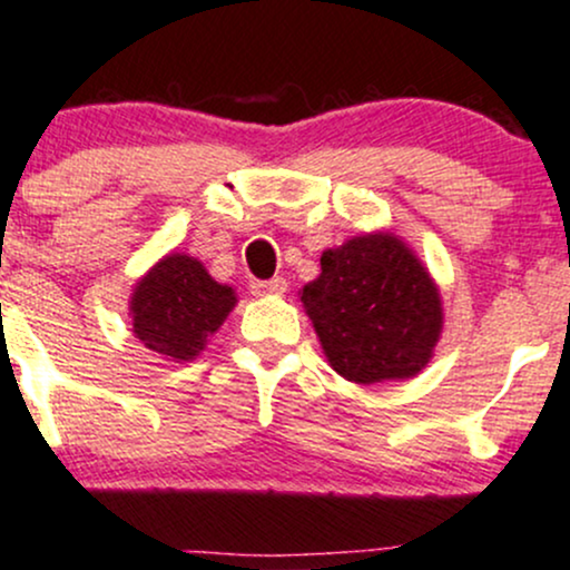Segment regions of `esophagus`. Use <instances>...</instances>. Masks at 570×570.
Segmentation results:
<instances>
[{
  "label": "esophagus",
  "mask_w": 570,
  "mask_h": 570,
  "mask_svg": "<svg viewBox=\"0 0 570 570\" xmlns=\"http://www.w3.org/2000/svg\"><path fill=\"white\" fill-rule=\"evenodd\" d=\"M254 295H284L286 292V278L284 275H275L271 281H252Z\"/></svg>",
  "instance_id": "34e87169"
}]
</instances>
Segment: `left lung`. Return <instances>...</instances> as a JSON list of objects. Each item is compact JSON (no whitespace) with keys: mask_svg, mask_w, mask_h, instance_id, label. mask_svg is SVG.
Here are the masks:
<instances>
[{"mask_svg":"<svg viewBox=\"0 0 570 570\" xmlns=\"http://www.w3.org/2000/svg\"><path fill=\"white\" fill-rule=\"evenodd\" d=\"M303 305L330 365L356 384L414 376L443 324L435 284L392 235H362L324 252Z\"/></svg>","mask_w":570,"mask_h":570,"instance_id":"1","label":"left lung"}]
</instances>
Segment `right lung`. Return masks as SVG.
<instances>
[{
  "mask_svg": "<svg viewBox=\"0 0 570 570\" xmlns=\"http://www.w3.org/2000/svg\"><path fill=\"white\" fill-rule=\"evenodd\" d=\"M235 305V292L216 284L197 259L170 254L137 284L132 327L142 346L170 360H191Z\"/></svg>",
  "mask_w": 570,
  "mask_h": 570,
  "instance_id": "obj_1",
  "label": "right lung"
}]
</instances>
